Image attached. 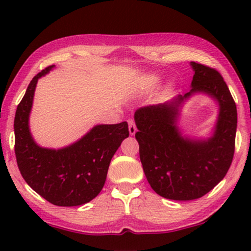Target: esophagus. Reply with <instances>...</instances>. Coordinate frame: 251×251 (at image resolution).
Returning a JSON list of instances; mask_svg holds the SVG:
<instances>
[{
  "label": "esophagus",
  "mask_w": 251,
  "mask_h": 251,
  "mask_svg": "<svg viewBox=\"0 0 251 251\" xmlns=\"http://www.w3.org/2000/svg\"><path fill=\"white\" fill-rule=\"evenodd\" d=\"M128 129H129L130 135H135L136 131H137V128H136V125H135V122L133 120H128Z\"/></svg>",
  "instance_id": "34e87169"
}]
</instances>
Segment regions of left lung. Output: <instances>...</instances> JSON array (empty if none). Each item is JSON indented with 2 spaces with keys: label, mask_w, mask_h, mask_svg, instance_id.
<instances>
[{
  "label": "left lung",
  "mask_w": 251,
  "mask_h": 251,
  "mask_svg": "<svg viewBox=\"0 0 251 251\" xmlns=\"http://www.w3.org/2000/svg\"><path fill=\"white\" fill-rule=\"evenodd\" d=\"M192 90L172 101L135 112L139 157L154 192L173 201H193L209 193L226 176L235 154L236 103L217 70L190 63ZM206 92L220 103L215 134L207 141L182 138L176 126L177 107L195 92Z\"/></svg>",
  "instance_id": "1"
}]
</instances>
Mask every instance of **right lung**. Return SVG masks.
Returning <instances> with one entry per match:
<instances>
[{
    "mask_svg": "<svg viewBox=\"0 0 251 251\" xmlns=\"http://www.w3.org/2000/svg\"><path fill=\"white\" fill-rule=\"evenodd\" d=\"M53 67L48 66L34 76L16 108V163L27 185L46 201L56 206H79L100 193L112 157L128 137V124L97 125L78 142L62 150L40 147L29 133L28 116L37 79Z\"/></svg>",
    "mask_w": 251,
    "mask_h": 251,
    "instance_id": "obj_1",
    "label": "right lung"
}]
</instances>
